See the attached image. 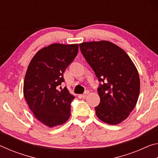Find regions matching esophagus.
I'll return each instance as SVG.
<instances>
[{"label":"esophagus","instance_id":"34e87169","mask_svg":"<svg viewBox=\"0 0 158 158\" xmlns=\"http://www.w3.org/2000/svg\"><path fill=\"white\" fill-rule=\"evenodd\" d=\"M89 94V90H86V91H85V92L84 93V94L81 95L80 96H81V97L82 98H85Z\"/></svg>","mask_w":158,"mask_h":158}]
</instances>
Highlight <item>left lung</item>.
Returning a JSON list of instances; mask_svg holds the SVG:
<instances>
[{
  "label": "left lung",
  "mask_w": 158,
  "mask_h": 158,
  "mask_svg": "<svg viewBox=\"0 0 158 158\" xmlns=\"http://www.w3.org/2000/svg\"><path fill=\"white\" fill-rule=\"evenodd\" d=\"M85 60L98 81L100 102L95 107L98 118L117 125L127 118L137 102L140 80L137 68L126 52L109 41L79 44Z\"/></svg>",
  "instance_id": "obj_1"
}]
</instances>
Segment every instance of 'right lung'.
I'll use <instances>...</instances> for the list:
<instances>
[{
  "label": "right lung",
  "instance_id": "obj_1",
  "mask_svg": "<svg viewBox=\"0 0 158 158\" xmlns=\"http://www.w3.org/2000/svg\"><path fill=\"white\" fill-rule=\"evenodd\" d=\"M79 45L52 44L32 58L23 83V95L35 117L49 127L62 125L70 116L74 97L65 87L63 73L78 53ZM61 89V87H60Z\"/></svg>",
  "mask_w": 158,
  "mask_h": 158
}]
</instances>
